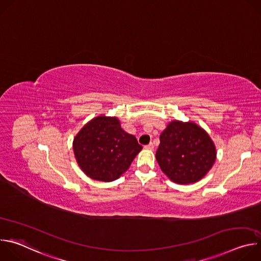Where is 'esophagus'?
Instances as JSON below:
<instances>
[{
	"label": "esophagus",
	"instance_id": "1",
	"mask_svg": "<svg viewBox=\"0 0 261 261\" xmlns=\"http://www.w3.org/2000/svg\"><path fill=\"white\" fill-rule=\"evenodd\" d=\"M144 148H146V150H154V144L151 142V143H148V144H146V145H144Z\"/></svg>",
	"mask_w": 261,
	"mask_h": 261
}]
</instances>
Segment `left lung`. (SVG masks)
<instances>
[{"mask_svg":"<svg viewBox=\"0 0 261 261\" xmlns=\"http://www.w3.org/2000/svg\"><path fill=\"white\" fill-rule=\"evenodd\" d=\"M216 147L208 134L192 122H170L160 135L156 159L174 182L187 185L201 179L216 160Z\"/></svg>","mask_w":261,"mask_h":261,"instance_id":"8db88e82","label":"left lung"}]
</instances>
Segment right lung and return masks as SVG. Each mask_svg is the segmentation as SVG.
<instances>
[{
  "instance_id": "obj_1",
  "label": "right lung",
  "mask_w": 261,
  "mask_h": 261,
  "mask_svg": "<svg viewBox=\"0 0 261 261\" xmlns=\"http://www.w3.org/2000/svg\"><path fill=\"white\" fill-rule=\"evenodd\" d=\"M142 146L121 128L117 118L100 116L77 133L73 151L82 170L91 178L113 181L131 165Z\"/></svg>"
}]
</instances>
